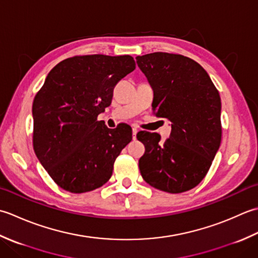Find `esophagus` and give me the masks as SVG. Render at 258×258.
<instances>
[{"instance_id": "obj_1", "label": "esophagus", "mask_w": 258, "mask_h": 258, "mask_svg": "<svg viewBox=\"0 0 258 258\" xmlns=\"http://www.w3.org/2000/svg\"><path fill=\"white\" fill-rule=\"evenodd\" d=\"M137 133H138V129H137V128H133V138H134V140L136 139Z\"/></svg>"}]
</instances>
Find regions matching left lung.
Segmentation results:
<instances>
[{"instance_id": "1", "label": "left lung", "mask_w": 258, "mask_h": 258, "mask_svg": "<svg viewBox=\"0 0 258 258\" xmlns=\"http://www.w3.org/2000/svg\"><path fill=\"white\" fill-rule=\"evenodd\" d=\"M136 60L154 90V113L171 122L170 137L164 143L156 133L137 134L146 148L139 159L140 173L159 190L187 191L204 179L219 149L218 90L204 68L190 57L155 52Z\"/></svg>"}]
</instances>
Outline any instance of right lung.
Wrapping results in <instances>:
<instances>
[{
    "label": "right lung",
    "mask_w": 258,
    "mask_h": 258,
    "mask_svg": "<svg viewBox=\"0 0 258 258\" xmlns=\"http://www.w3.org/2000/svg\"><path fill=\"white\" fill-rule=\"evenodd\" d=\"M135 69L130 55H76L46 76L33 100V149L64 190L91 191L111 177L133 130L125 123L109 129L97 118L111 104L115 85Z\"/></svg>",
    "instance_id": "add662e5"
}]
</instances>
